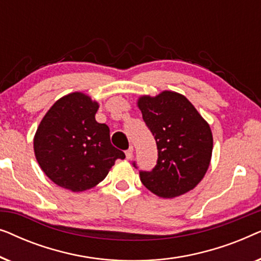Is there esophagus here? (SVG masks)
<instances>
[{"label": "esophagus", "mask_w": 261, "mask_h": 261, "mask_svg": "<svg viewBox=\"0 0 261 261\" xmlns=\"http://www.w3.org/2000/svg\"><path fill=\"white\" fill-rule=\"evenodd\" d=\"M133 153H134V148H133V146H130V147L126 151L127 159H132V156H133Z\"/></svg>", "instance_id": "esophagus-1"}]
</instances>
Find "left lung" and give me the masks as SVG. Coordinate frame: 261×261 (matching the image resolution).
<instances>
[{
    "label": "left lung",
    "mask_w": 261,
    "mask_h": 261,
    "mask_svg": "<svg viewBox=\"0 0 261 261\" xmlns=\"http://www.w3.org/2000/svg\"><path fill=\"white\" fill-rule=\"evenodd\" d=\"M138 107L158 148L153 170L140 171L142 184L163 198L192 190L203 179L212 159L209 124L185 96L174 91H163L155 97L141 96Z\"/></svg>",
    "instance_id": "1"
}]
</instances>
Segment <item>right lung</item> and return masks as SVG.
Returning <instances> with one entry per match:
<instances>
[{
	"instance_id": "add662e5",
	"label": "right lung",
	"mask_w": 261,
	"mask_h": 261,
	"mask_svg": "<svg viewBox=\"0 0 261 261\" xmlns=\"http://www.w3.org/2000/svg\"><path fill=\"white\" fill-rule=\"evenodd\" d=\"M98 103L82 92L59 98L39 124L34 153L46 176L73 192L94 188L108 174L122 151L110 142L106 123L95 120Z\"/></svg>"
}]
</instances>
